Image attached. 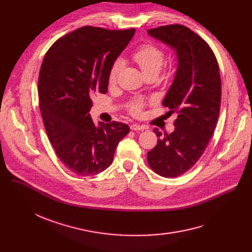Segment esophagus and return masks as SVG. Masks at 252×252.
Here are the masks:
<instances>
[{
    "label": "esophagus",
    "mask_w": 252,
    "mask_h": 252,
    "mask_svg": "<svg viewBox=\"0 0 252 252\" xmlns=\"http://www.w3.org/2000/svg\"><path fill=\"white\" fill-rule=\"evenodd\" d=\"M146 128V126H140V125H138V124H133L130 126V129L131 130H143V129H145Z\"/></svg>",
    "instance_id": "34e87169"
}]
</instances>
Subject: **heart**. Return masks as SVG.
<instances>
[{
  "mask_svg": "<svg viewBox=\"0 0 252 252\" xmlns=\"http://www.w3.org/2000/svg\"><path fill=\"white\" fill-rule=\"evenodd\" d=\"M134 60L139 64L141 69L145 74H148L150 72L158 73L162 68V65L164 62V52L161 48L152 44L146 43L140 46L134 53H133ZM124 67V60L122 58H117L111 65V68L109 71V83L116 82V79L121 73ZM146 102L142 98H137L133 100L129 104V110L134 115L141 114L143 108Z\"/></svg>",
  "mask_w": 252,
  "mask_h": 252,
  "instance_id": "heart-1",
  "label": "heart"
}]
</instances>
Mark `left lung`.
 I'll return each instance as SVG.
<instances>
[{
    "label": "left lung",
    "mask_w": 252,
    "mask_h": 252,
    "mask_svg": "<svg viewBox=\"0 0 252 252\" xmlns=\"http://www.w3.org/2000/svg\"><path fill=\"white\" fill-rule=\"evenodd\" d=\"M148 33L177 54V71L162 105L178 117L171 134L153 129L158 140L147 160L156 174L176 178L198 161L214 134L220 107V68L208 44L186 26L164 25Z\"/></svg>",
    "instance_id": "obj_1"
}]
</instances>
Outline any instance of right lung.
<instances>
[{
    "label": "right lung",
    "mask_w": 252,
    "mask_h": 252,
    "mask_svg": "<svg viewBox=\"0 0 252 252\" xmlns=\"http://www.w3.org/2000/svg\"><path fill=\"white\" fill-rule=\"evenodd\" d=\"M134 34V29L84 26L57 39L46 53L37 84L39 109L52 146L75 175L105 170L129 133L123 123L96 126L89 111L95 93H107L111 65Z\"/></svg>",
    "instance_id": "1"
}]
</instances>
